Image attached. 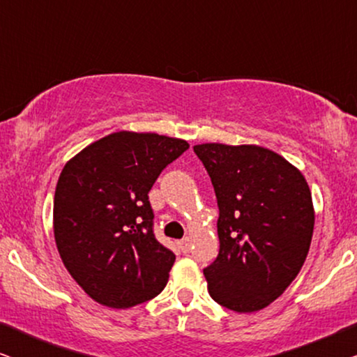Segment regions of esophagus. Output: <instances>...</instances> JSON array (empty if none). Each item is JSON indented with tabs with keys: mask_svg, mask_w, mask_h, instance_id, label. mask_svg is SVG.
Listing matches in <instances>:
<instances>
[{
	"mask_svg": "<svg viewBox=\"0 0 357 357\" xmlns=\"http://www.w3.org/2000/svg\"><path fill=\"white\" fill-rule=\"evenodd\" d=\"M178 247H180V250H182L183 253H188L190 248H192V238H190V237L182 238V241L178 242Z\"/></svg>",
	"mask_w": 357,
	"mask_h": 357,
	"instance_id": "34e87169",
	"label": "esophagus"
}]
</instances>
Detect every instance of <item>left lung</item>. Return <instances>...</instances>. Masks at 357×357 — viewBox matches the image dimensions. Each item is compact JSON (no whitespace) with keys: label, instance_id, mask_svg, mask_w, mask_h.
Wrapping results in <instances>:
<instances>
[{"label":"left lung","instance_id":"obj_1","mask_svg":"<svg viewBox=\"0 0 357 357\" xmlns=\"http://www.w3.org/2000/svg\"><path fill=\"white\" fill-rule=\"evenodd\" d=\"M211 177L219 253L203 270L209 296L234 312L276 301L304 265L315 213L304 175L280 154L253 144L193 146Z\"/></svg>","mask_w":357,"mask_h":357}]
</instances>
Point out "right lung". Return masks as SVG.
Segmentation results:
<instances>
[{
  "mask_svg": "<svg viewBox=\"0 0 357 357\" xmlns=\"http://www.w3.org/2000/svg\"><path fill=\"white\" fill-rule=\"evenodd\" d=\"M190 148L155 133L119 131L63 167L53 199V232L66 270L86 294L128 309L160 294L175 261L154 236L149 190Z\"/></svg>",
  "mask_w": 357,
  "mask_h": 357,
  "instance_id": "add662e5",
  "label": "right lung"
}]
</instances>
